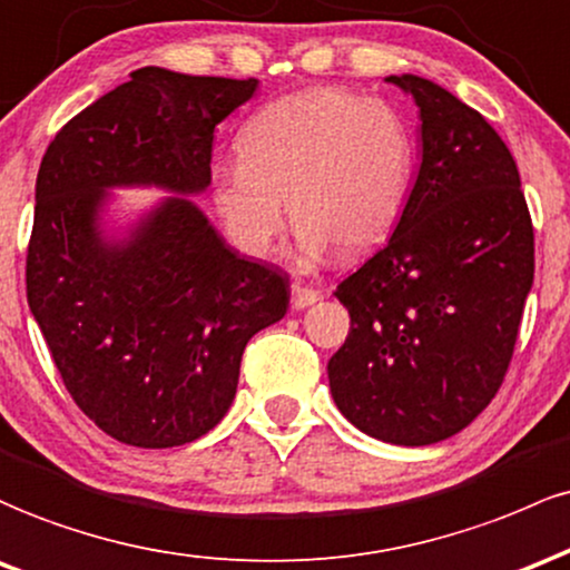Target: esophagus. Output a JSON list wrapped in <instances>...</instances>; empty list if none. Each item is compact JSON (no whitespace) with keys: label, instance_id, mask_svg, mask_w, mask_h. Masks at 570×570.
<instances>
[{"label":"esophagus","instance_id":"esophagus-1","mask_svg":"<svg viewBox=\"0 0 570 570\" xmlns=\"http://www.w3.org/2000/svg\"><path fill=\"white\" fill-rule=\"evenodd\" d=\"M317 298H320V293L317 291H312V287H306V285H293V309H306V306H312V304H317Z\"/></svg>","mask_w":570,"mask_h":570}]
</instances>
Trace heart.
Masks as SVG:
<instances>
[{
  "mask_svg": "<svg viewBox=\"0 0 570 570\" xmlns=\"http://www.w3.org/2000/svg\"><path fill=\"white\" fill-rule=\"evenodd\" d=\"M239 158L213 171V202L232 239L268 255L296 223V258H357L387 239L412 194V129L382 99L306 88L268 101L236 139Z\"/></svg>",
  "mask_w": 570,
  "mask_h": 570,
  "instance_id": "heart-1",
  "label": "heart"
}]
</instances>
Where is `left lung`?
<instances>
[{"mask_svg": "<svg viewBox=\"0 0 570 570\" xmlns=\"http://www.w3.org/2000/svg\"><path fill=\"white\" fill-rule=\"evenodd\" d=\"M385 82L417 105L423 164L387 245L336 287L350 334L328 382L357 431L425 446L501 387L533 287V226L514 158L482 115L417 75Z\"/></svg>", "mask_w": 570, "mask_h": 570, "instance_id": "1", "label": "left lung"}]
</instances>
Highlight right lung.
Here are the masks:
<instances>
[{
    "label": "right lung",
    "instance_id": "obj_1",
    "mask_svg": "<svg viewBox=\"0 0 570 570\" xmlns=\"http://www.w3.org/2000/svg\"><path fill=\"white\" fill-rule=\"evenodd\" d=\"M258 80L142 67L56 134L37 175L29 309L63 385L107 436L142 450L220 423L247 342L285 317L279 268L234 250L188 196L213 183L215 126ZM169 193L137 214L112 189Z\"/></svg>",
    "mask_w": 570,
    "mask_h": 570
}]
</instances>
